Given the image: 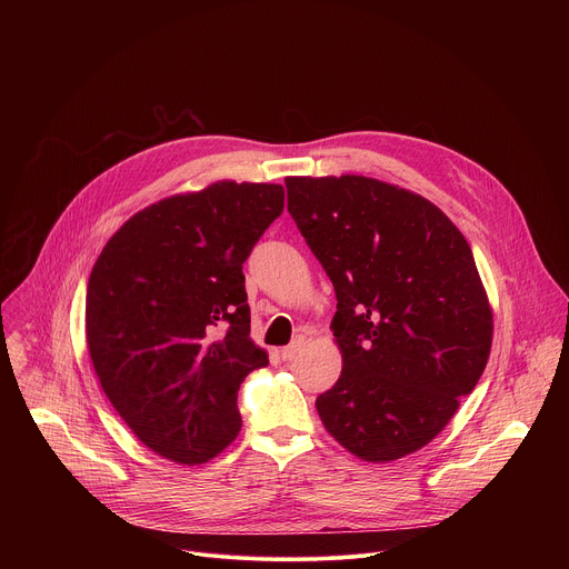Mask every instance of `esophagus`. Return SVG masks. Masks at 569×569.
<instances>
[{"instance_id": "esophagus-1", "label": "esophagus", "mask_w": 569, "mask_h": 569, "mask_svg": "<svg viewBox=\"0 0 569 569\" xmlns=\"http://www.w3.org/2000/svg\"><path fill=\"white\" fill-rule=\"evenodd\" d=\"M301 349H303V340L301 338H297L292 345H288V347H283L281 349V360H295L299 353H301Z\"/></svg>"}]
</instances>
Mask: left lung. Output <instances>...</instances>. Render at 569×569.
Segmentation results:
<instances>
[{
	"mask_svg": "<svg viewBox=\"0 0 569 569\" xmlns=\"http://www.w3.org/2000/svg\"><path fill=\"white\" fill-rule=\"evenodd\" d=\"M288 211L333 281L338 382L319 419L365 461L430 443L468 396L493 340L470 246L430 200L362 176L286 178Z\"/></svg>",
	"mask_w": 569,
	"mask_h": 569,
	"instance_id": "obj_1",
	"label": "left lung"
}]
</instances>
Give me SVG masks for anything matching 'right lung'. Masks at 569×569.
<instances>
[{
	"mask_svg": "<svg viewBox=\"0 0 569 569\" xmlns=\"http://www.w3.org/2000/svg\"><path fill=\"white\" fill-rule=\"evenodd\" d=\"M281 211V184L216 182L134 213L97 259L90 358L157 455L196 466L236 439L240 382L268 365L250 338L242 263Z\"/></svg>",
	"mask_w": 569,
	"mask_h": 569,
	"instance_id": "add662e5",
	"label": "right lung"
}]
</instances>
